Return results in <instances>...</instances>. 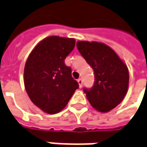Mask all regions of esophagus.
Instances as JSON below:
<instances>
[{
	"instance_id": "1",
	"label": "esophagus",
	"mask_w": 147,
	"mask_h": 147,
	"mask_svg": "<svg viewBox=\"0 0 147 147\" xmlns=\"http://www.w3.org/2000/svg\"><path fill=\"white\" fill-rule=\"evenodd\" d=\"M77 82H78V84H79V86L82 87V84H83V81H82V78H79V79L77 80Z\"/></svg>"
}]
</instances>
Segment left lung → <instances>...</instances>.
Segmentation results:
<instances>
[{
    "mask_svg": "<svg viewBox=\"0 0 147 147\" xmlns=\"http://www.w3.org/2000/svg\"><path fill=\"white\" fill-rule=\"evenodd\" d=\"M76 47L94 71L91 89L84 88L90 104L100 112H107L124 99L128 89L129 71L117 54L104 43L77 41Z\"/></svg>",
    "mask_w": 147,
    "mask_h": 147,
    "instance_id": "obj_1",
    "label": "left lung"
}]
</instances>
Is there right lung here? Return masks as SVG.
<instances>
[{"mask_svg":"<svg viewBox=\"0 0 147 147\" xmlns=\"http://www.w3.org/2000/svg\"><path fill=\"white\" fill-rule=\"evenodd\" d=\"M73 38L49 36L36 45L24 69V84L30 100L48 114L64 109L79 85L65 59L75 47Z\"/></svg>","mask_w":147,"mask_h":147,"instance_id":"add662e5","label":"right lung"}]
</instances>
